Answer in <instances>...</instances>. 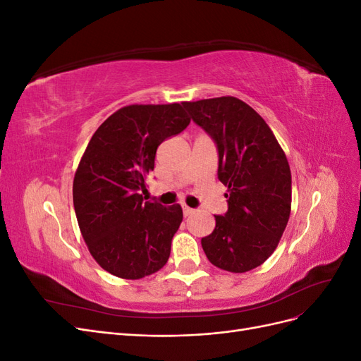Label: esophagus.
Instances as JSON below:
<instances>
[{"mask_svg":"<svg viewBox=\"0 0 361 361\" xmlns=\"http://www.w3.org/2000/svg\"><path fill=\"white\" fill-rule=\"evenodd\" d=\"M192 214H194V209H192V207L183 206V215H185V216H190V215H192Z\"/></svg>","mask_w":361,"mask_h":361,"instance_id":"obj_1","label":"esophagus"}]
</instances>
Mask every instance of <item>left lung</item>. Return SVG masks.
Segmentation results:
<instances>
[{"instance_id": "1", "label": "left lung", "mask_w": 361, "mask_h": 361, "mask_svg": "<svg viewBox=\"0 0 361 361\" xmlns=\"http://www.w3.org/2000/svg\"><path fill=\"white\" fill-rule=\"evenodd\" d=\"M218 150V179L228 188L227 212L202 238L212 265L247 272L274 253L292 200L290 169L277 138L253 108L233 96L183 102Z\"/></svg>"}]
</instances>
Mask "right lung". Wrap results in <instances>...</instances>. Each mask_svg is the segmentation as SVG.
<instances>
[{
  "label": "right lung",
  "mask_w": 361,
  "mask_h": 361,
  "mask_svg": "<svg viewBox=\"0 0 361 361\" xmlns=\"http://www.w3.org/2000/svg\"><path fill=\"white\" fill-rule=\"evenodd\" d=\"M183 104L128 105L97 128L73 179V207L92 256L110 274L137 280L167 264L182 207L145 200L164 140L190 125Z\"/></svg>",
  "instance_id": "add662e5"
}]
</instances>
